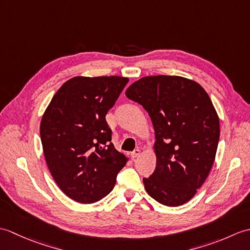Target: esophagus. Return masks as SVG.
<instances>
[{
    "mask_svg": "<svg viewBox=\"0 0 250 250\" xmlns=\"http://www.w3.org/2000/svg\"><path fill=\"white\" fill-rule=\"evenodd\" d=\"M140 155H141V150H140V149H135L133 152L131 153V157H132V159H133V160H134V159H136Z\"/></svg>",
    "mask_w": 250,
    "mask_h": 250,
    "instance_id": "1",
    "label": "esophagus"
}]
</instances>
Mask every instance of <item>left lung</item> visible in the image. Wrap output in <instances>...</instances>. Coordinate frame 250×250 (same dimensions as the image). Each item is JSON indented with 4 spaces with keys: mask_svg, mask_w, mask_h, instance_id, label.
I'll return each instance as SVG.
<instances>
[{
    "mask_svg": "<svg viewBox=\"0 0 250 250\" xmlns=\"http://www.w3.org/2000/svg\"><path fill=\"white\" fill-rule=\"evenodd\" d=\"M141 104L155 129V172L143 178L147 193L159 203L179 206L193 198L213 167L220 126L203 87L180 76H146L126 89Z\"/></svg>",
    "mask_w": 250,
    "mask_h": 250,
    "instance_id": "1",
    "label": "left lung"
}]
</instances>
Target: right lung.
I'll list each match as a JSON object with an SVG mask.
<instances>
[{"label":"right lung","mask_w":250,"mask_h":250,"mask_svg":"<svg viewBox=\"0 0 250 250\" xmlns=\"http://www.w3.org/2000/svg\"><path fill=\"white\" fill-rule=\"evenodd\" d=\"M129 78L76 76L62 84L42 117L45 160L59 188L79 203L100 201L114 189L129 160L116 150L105 116Z\"/></svg>","instance_id":"add662e5"}]
</instances>
